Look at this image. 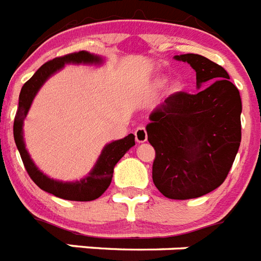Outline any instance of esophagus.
<instances>
[{
    "label": "esophagus",
    "instance_id": "34e87169",
    "mask_svg": "<svg viewBox=\"0 0 261 261\" xmlns=\"http://www.w3.org/2000/svg\"><path fill=\"white\" fill-rule=\"evenodd\" d=\"M135 136H136V141H137L138 144H142V142L146 141L147 133H146V129H145V126L144 125L138 126V128L136 129Z\"/></svg>",
    "mask_w": 261,
    "mask_h": 261
}]
</instances>
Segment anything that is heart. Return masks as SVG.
<instances>
[{
    "mask_svg": "<svg viewBox=\"0 0 261 261\" xmlns=\"http://www.w3.org/2000/svg\"><path fill=\"white\" fill-rule=\"evenodd\" d=\"M174 90H179V85H175V86H174Z\"/></svg>",
    "mask_w": 261,
    "mask_h": 261,
    "instance_id": "1",
    "label": "heart"
}]
</instances>
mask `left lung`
I'll use <instances>...</instances> for the list:
<instances>
[{"mask_svg":"<svg viewBox=\"0 0 261 261\" xmlns=\"http://www.w3.org/2000/svg\"><path fill=\"white\" fill-rule=\"evenodd\" d=\"M196 71V94L179 91L150 115L147 140L155 150L153 181L172 200L196 199L225 181L242 138V100L227 71L195 53L175 56Z\"/></svg>","mask_w":261,"mask_h":261,"instance_id":"8db88e82","label":"left lung"}]
</instances>
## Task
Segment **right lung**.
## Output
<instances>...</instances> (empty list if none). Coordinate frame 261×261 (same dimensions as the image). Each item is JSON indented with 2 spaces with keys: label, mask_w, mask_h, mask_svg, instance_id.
I'll return each instance as SVG.
<instances>
[{
  "label": "right lung",
  "mask_w": 261,
  "mask_h": 261,
  "mask_svg": "<svg viewBox=\"0 0 261 261\" xmlns=\"http://www.w3.org/2000/svg\"><path fill=\"white\" fill-rule=\"evenodd\" d=\"M70 62L71 64H100L102 59L86 50H80V52L69 53L62 57H56L45 62L44 65H41L20 90L19 106H18L15 119H14V140L19 150L23 165L26 167V171L40 190L52 193L60 199L70 200V201H91L105 193L112 180L115 165L135 145V136L132 133L121 140L106 145L95 166L90 171L89 176L74 183H62V181L53 180L43 174L30 158L29 151L26 150V145L23 141V120L29 114L36 93L50 75L55 74L65 64H70Z\"/></svg>",
  "instance_id": "add662e5"
}]
</instances>
